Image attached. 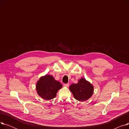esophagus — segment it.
Wrapping results in <instances>:
<instances>
[{
  "instance_id": "34e87169",
  "label": "esophagus",
  "mask_w": 129,
  "mask_h": 129,
  "mask_svg": "<svg viewBox=\"0 0 129 129\" xmlns=\"http://www.w3.org/2000/svg\"><path fill=\"white\" fill-rule=\"evenodd\" d=\"M70 84H64V86L66 87H68L69 86Z\"/></svg>"
}]
</instances>
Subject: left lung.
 Wrapping results in <instances>:
<instances>
[{"label": "left lung", "instance_id": "1", "mask_svg": "<svg viewBox=\"0 0 129 129\" xmlns=\"http://www.w3.org/2000/svg\"><path fill=\"white\" fill-rule=\"evenodd\" d=\"M70 90L74 97L80 101H84L90 98L93 92V87L85 78L79 80L78 83L70 86Z\"/></svg>", "mask_w": 129, "mask_h": 129}]
</instances>
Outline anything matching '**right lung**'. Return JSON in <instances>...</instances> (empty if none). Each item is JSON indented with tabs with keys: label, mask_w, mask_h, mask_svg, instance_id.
<instances>
[{
	"label": "right lung",
	"mask_w": 129,
	"mask_h": 129,
	"mask_svg": "<svg viewBox=\"0 0 129 129\" xmlns=\"http://www.w3.org/2000/svg\"><path fill=\"white\" fill-rule=\"evenodd\" d=\"M62 85L49 75L41 77L37 83L36 89L39 95L43 99L48 100L55 98L58 90Z\"/></svg>",
	"instance_id": "obj_1"
}]
</instances>
